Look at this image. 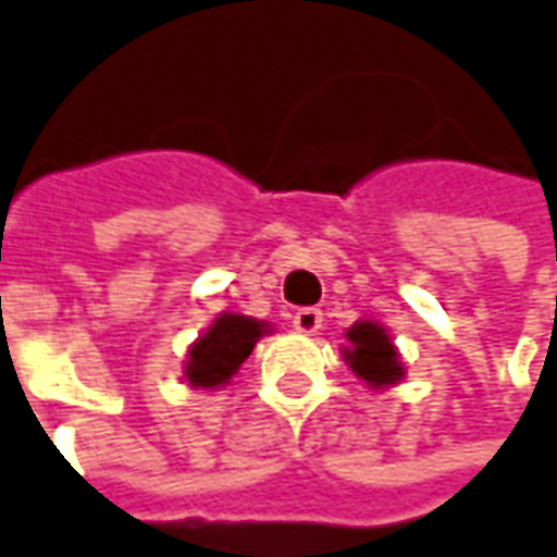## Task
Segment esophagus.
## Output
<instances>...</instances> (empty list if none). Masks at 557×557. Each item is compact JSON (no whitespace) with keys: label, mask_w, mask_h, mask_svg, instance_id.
<instances>
[{"label":"esophagus","mask_w":557,"mask_h":557,"mask_svg":"<svg viewBox=\"0 0 557 557\" xmlns=\"http://www.w3.org/2000/svg\"><path fill=\"white\" fill-rule=\"evenodd\" d=\"M292 329L301 334H317L322 329V313L317 307H301L295 317H292Z\"/></svg>","instance_id":"obj_1"}]
</instances>
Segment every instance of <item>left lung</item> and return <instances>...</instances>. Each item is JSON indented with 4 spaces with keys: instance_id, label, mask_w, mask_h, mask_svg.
I'll list each match as a JSON object with an SVG mask.
<instances>
[{
    "instance_id": "1",
    "label": "left lung",
    "mask_w": 557,
    "mask_h": 557,
    "mask_svg": "<svg viewBox=\"0 0 557 557\" xmlns=\"http://www.w3.org/2000/svg\"><path fill=\"white\" fill-rule=\"evenodd\" d=\"M346 344L341 346L346 368L359 376L371 392H386L398 386L407 376L400 349L392 341V334L376 319H356L344 332Z\"/></svg>"
}]
</instances>
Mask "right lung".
Segmentation results:
<instances>
[{"instance_id":"obj_1","label":"right lung","mask_w":557,"mask_h":557,"mask_svg":"<svg viewBox=\"0 0 557 557\" xmlns=\"http://www.w3.org/2000/svg\"><path fill=\"white\" fill-rule=\"evenodd\" d=\"M271 332L274 325H268L262 319L232 313V310L216 313L208 332L198 334L196 341L186 346L184 383L193 388H205V392L228 386L232 376L240 371V364L252 352V346Z\"/></svg>"}]
</instances>
